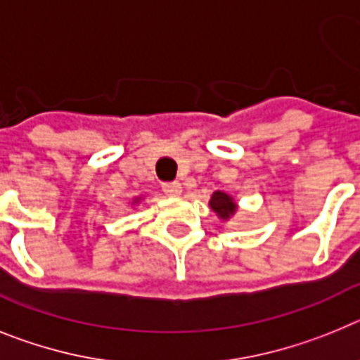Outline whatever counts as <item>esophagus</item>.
Returning a JSON list of instances; mask_svg holds the SVG:
<instances>
[{
    "label": "esophagus",
    "instance_id": "obj_1",
    "mask_svg": "<svg viewBox=\"0 0 360 360\" xmlns=\"http://www.w3.org/2000/svg\"><path fill=\"white\" fill-rule=\"evenodd\" d=\"M162 192L167 193V195H172V198L181 195V183H177V181H174V183H162Z\"/></svg>",
    "mask_w": 360,
    "mask_h": 360
}]
</instances>
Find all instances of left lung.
Masks as SVG:
<instances>
[{
  "instance_id": "1",
  "label": "left lung",
  "mask_w": 360,
  "mask_h": 360,
  "mask_svg": "<svg viewBox=\"0 0 360 360\" xmlns=\"http://www.w3.org/2000/svg\"><path fill=\"white\" fill-rule=\"evenodd\" d=\"M210 206L212 210H214L215 214L221 215L223 219L230 217V215L236 212V202H233L232 198L226 195L224 192H215L210 199Z\"/></svg>"
}]
</instances>
